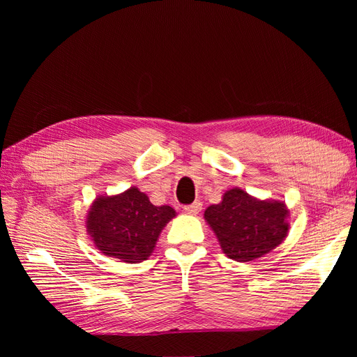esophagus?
I'll use <instances>...</instances> for the list:
<instances>
[{
	"label": "esophagus",
	"instance_id": "1",
	"mask_svg": "<svg viewBox=\"0 0 357 357\" xmlns=\"http://www.w3.org/2000/svg\"><path fill=\"white\" fill-rule=\"evenodd\" d=\"M201 208H202L201 201H195V202H192V204L183 207V210H185V213H188V214H198L201 211Z\"/></svg>",
	"mask_w": 357,
	"mask_h": 357
}]
</instances>
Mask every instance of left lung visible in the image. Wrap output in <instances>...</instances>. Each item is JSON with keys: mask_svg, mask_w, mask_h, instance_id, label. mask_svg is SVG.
I'll use <instances>...</instances> for the list:
<instances>
[{"mask_svg": "<svg viewBox=\"0 0 357 357\" xmlns=\"http://www.w3.org/2000/svg\"><path fill=\"white\" fill-rule=\"evenodd\" d=\"M289 215L283 202L257 201L238 188L220 204L210 205L204 218L218 235L225 255L236 262L262 257L284 240Z\"/></svg>", "mask_w": 357, "mask_h": 357, "instance_id": "8db88e82", "label": "left lung"}]
</instances>
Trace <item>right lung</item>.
<instances>
[{"label": "right lung", "mask_w": 357, "mask_h": 357, "mask_svg": "<svg viewBox=\"0 0 357 357\" xmlns=\"http://www.w3.org/2000/svg\"><path fill=\"white\" fill-rule=\"evenodd\" d=\"M174 215L169 205L156 207L146 193L131 188L122 195L96 198L86 223L104 255L138 264L150 256L162 228Z\"/></svg>", "instance_id": "add662e5"}]
</instances>
